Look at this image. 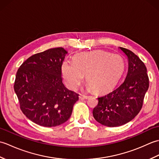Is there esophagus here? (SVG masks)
<instances>
[{
  "label": "esophagus",
  "mask_w": 159,
  "mask_h": 159,
  "mask_svg": "<svg viewBox=\"0 0 159 159\" xmlns=\"http://www.w3.org/2000/svg\"><path fill=\"white\" fill-rule=\"evenodd\" d=\"M89 98L88 96H85V95H83V94H80L79 95V99L80 100H85Z\"/></svg>",
  "instance_id": "34e87169"
}]
</instances>
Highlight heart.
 Instances as JSON below:
<instances>
[{"mask_svg":"<svg viewBox=\"0 0 159 159\" xmlns=\"http://www.w3.org/2000/svg\"><path fill=\"white\" fill-rule=\"evenodd\" d=\"M124 70L122 57L103 50L79 54L74 61L66 60L61 66L63 78L69 88L76 89L86 76L87 83L98 93L107 92L116 85Z\"/></svg>","mask_w":159,"mask_h":159,"instance_id":"obj_1","label":"heart"}]
</instances>
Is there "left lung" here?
Instances as JSON below:
<instances>
[{
	"label": "left lung",
	"instance_id": "left-lung-1",
	"mask_svg": "<svg viewBox=\"0 0 159 159\" xmlns=\"http://www.w3.org/2000/svg\"><path fill=\"white\" fill-rule=\"evenodd\" d=\"M128 59L126 79L113 92L98 98V104L93 110L98 122L109 127L120 126L131 121L139 113L149 87L147 69L139 57L130 50L120 47Z\"/></svg>",
	"mask_w": 159,
	"mask_h": 159
}]
</instances>
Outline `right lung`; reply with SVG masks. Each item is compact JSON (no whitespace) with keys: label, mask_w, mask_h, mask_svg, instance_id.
I'll use <instances>...</instances> for the list:
<instances>
[{"label":"right lung","mask_w":159,"mask_h":159,"mask_svg":"<svg viewBox=\"0 0 159 159\" xmlns=\"http://www.w3.org/2000/svg\"><path fill=\"white\" fill-rule=\"evenodd\" d=\"M67 52L50 48L30 57L17 71L14 91L22 113L44 127L62 124L69 119L79 94L62 83L61 66Z\"/></svg>","instance_id":"right-lung-1"}]
</instances>
